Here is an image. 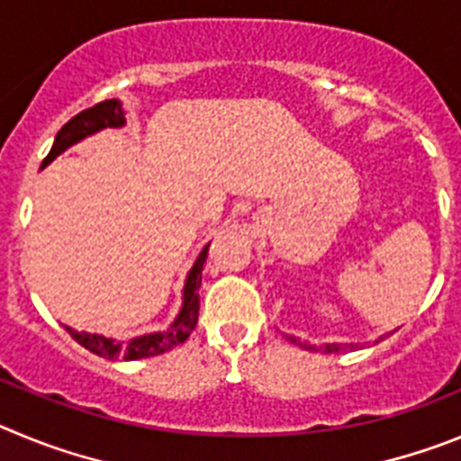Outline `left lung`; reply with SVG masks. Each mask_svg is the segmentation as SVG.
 I'll return each mask as SVG.
<instances>
[{
    "label": "left lung",
    "mask_w": 461,
    "mask_h": 461,
    "mask_svg": "<svg viewBox=\"0 0 461 461\" xmlns=\"http://www.w3.org/2000/svg\"><path fill=\"white\" fill-rule=\"evenodd\" d=\"M287 339H289V342L298 344V347H301V349H317V347H314V344L301 342V339H296V338H294V335H289ZM379 339H384V338H379ZM379 339H376V342H379ZM376 342H375V344H376ZM356 347H358V344H323L321 349H323V354H338V351L356 349Z\"/></svg>",
    "instance_id": "8db88e82"
}]
</instances>
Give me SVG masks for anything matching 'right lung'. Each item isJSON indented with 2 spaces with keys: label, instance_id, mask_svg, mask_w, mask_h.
Instances as JSON below:
<instances>
[{
  "label": "right lung",
  "instance_id": "1",
  "mask_svg": "<svg viewBox=\"0 0 461 461\" xmlns=\"http://www.w3.org/2000/svg\"><path fill=\"white\" fill-rule=\"evenodd\" d=\"M126 123V117H123V107L117 98H110V101H103L98 105L89 107V110H82L80 114L70 119L68 123L61 126V131L57 132L55 144L50 149V153L45 156L43 165H50L52 160L64 153L66 149L77 144L80 140L89 138L94 132L103 131V128H122ZM211 246V243H209ZM209 246L202 248V252L194 259L193 268L188 271V277H185L184 285V303H181V310L176 314L167 329L156 330V333L140 335V338L126 339V342H119V339L105 338V335L98 333H85V330H73L70 326H66V330L70 333V338L76 339L77 344H82L85 349H89L91 354L101 356V358L107 360H138V358H149V356H158L165 354V351L174 349L184 344L185 339L190 338V333L194 330V323H197V314H200V289L202 285V268H204L206 255H209Z\"/></svg>",
  "mask_w": 461,
  "mask_h": 461
}]
</instances>
